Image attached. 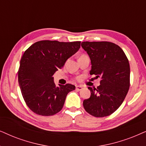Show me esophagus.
<instances>
[{"label": "esophagus", "mask_w": 146, "mask_h": 146, "mask_svg": "<svg viewBox=\"0 0 146 146\" xmlns=\"http://www.w3.org/2000/svg\"><path fill=\"white\" fill-rule=\"evenodd\" d=\"M82 89H83V87L79 86V85H77V86H76V90L81 91V90H82Z\"/></svg>", "instance_id": "obj_1"}]
</instances>
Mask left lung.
Segmentation results:
<instances>
[{
  "label": "left lung",
  "instance_id": "left-lung-1",
  "mask_svg": "<svg viewBox=\"0 0 146 146\" xmlns=\"http://www.w3.org/2000/svg\"><path fill=\"white\" fill-rule=\"evenodd\" d=\"M81 46L90 58V75L101 78L97 89L88 87L91 96L83 101V107L95 117L108 116L119 108L129 90V61L123 50L113 42L85 41Z\"/></svg>",
  "mask_w": 146,
  "mask_h": 146
}]
</instances>
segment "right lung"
<instances>
[{
	"label": "right lung",
	"mask_w": 146,
	"mask_h": 146,
	"mask_svg": "<svg viewBox=\"0 0 146 146\" xmlns=\"http://www.w3.org/2000/svg\"><path fill=\"white\" fill-rule=\"evenodd\" d=\"M81 41L40 40L25 50L20 61L18 81L27 106L38 115L49 116L63 108L71 84L56 86L53 75L78 51Z\"/></svg>",
	"instance_id": "right-lung-1"
}]
</instances>
